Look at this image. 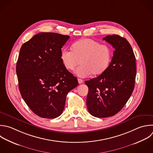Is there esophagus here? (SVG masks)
<instances>
[{
    "label": "esophagus",
    "mask_w": 153,
    "mask_h": 153,
    "mask_svg": "<svg viewBox=\"0 0 153 153\" xmlns=\"http://www.w3.org/2000/svg\"><path fill=\"white\" fill-rule=\"evenodd\" d=\"M78 83H79V84H82V83L83 82V80L81 79H80V78H78Z\"/></svg>",
    "instance_id": "34e87169"
}]
</instances>
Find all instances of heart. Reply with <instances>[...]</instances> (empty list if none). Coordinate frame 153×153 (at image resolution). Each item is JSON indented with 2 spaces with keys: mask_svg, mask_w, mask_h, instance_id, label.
<instances>
[{
  "mask_svg": "<svg viewBox=\"0 0 153 153\" xmlns=\"http://www.w3.org/2000/svg\"><path fill=\"white\" fill-rule=\"evenodd\" d=\"M112 57V50L106 44L92 39H82L75 42L72 51L64 48L60 53V59L65 68L74 70L80 63L76 70L77 75L85 77L91 74L99 75L108 67Z\"/></svg>",
  "mask_w": 153,
  "mask_h": 153,
  "instance_id": "1",
  "label": "heart"
}]
</instances>
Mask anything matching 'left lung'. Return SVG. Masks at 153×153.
Listing matches in <instances>:
<instances>
[{
    "label": "left lung",
    "mask_w": 153,
    "mask_h": 153,
    "mask_svg": "<svg viewBox=\"0 0 153 153\" xmlns=\"http://www.w3.org/2000/svg\"><path fill=\"white\" fill-rule=\"evenodd\" d=\"M103 39L115 49L112 60L104 72L85 81L89 89L87 109L98 118L112 117L121 110L132 94L136 74L135 56L127 39L117 35Z\"/></svg>",
    "instance_id": "8db88e82"
}]
</instances>
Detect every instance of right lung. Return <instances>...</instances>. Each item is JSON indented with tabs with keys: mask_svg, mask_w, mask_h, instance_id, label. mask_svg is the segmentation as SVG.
Here are the masks:
<instances>
[{
	"mask_svg": "<svg viewBox=\"0 0 153 153\" xmlns=\"http://www.w3.org/2000/svg\"><path fill=\"white\" fill-rule=\"evenodd\" d=\"M69 38L42 32L20 48L16 66L19 90L27 106L40 117L60 116L68 93L78 85L60 59L62 48Z\"/></svg>",
	"mask_w": 153,
	"mask_h": 153,
	"instance_id": "1",
	"label": "right lung"
}]
</instances>
